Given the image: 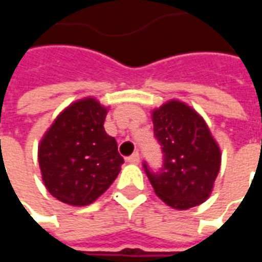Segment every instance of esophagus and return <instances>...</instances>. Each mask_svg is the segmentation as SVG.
I'll use <instances>...</instances> for the list:
<instances>
[{
    "label": "esophagus",
    "instance_id": "esophagus-1",
    "mask_svg": "<svg viewBox=\"0 0 262 262\" xmlns=\"http://www.w3.org/2000/svg\"><path fill=\"white\" fill-rule=\"evenodd\" d=\"M127 163H130V164H139L140 163V156L139 153H133L130 157H127Z\"/></svg>",
    "mask_w": 262,
    "mask_h": 262
}]
</instances>
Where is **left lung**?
<instances>
[{"label": "left lung", "instance_id": "left-lung-1", "mask_svg": "<svg viewBox=\"0 0 262 262\" xmlns=\"http://www.w3.org/2000/svg\"><path fill=\"white\" fill-rule=\"evenodd\" d=\"M154 137L161 146L163 165L147 174L156 195L168 206L187 210L209 198L220 170L219 144L196 111L168 101L151 112Z\"/></svg>", "mask_w": 262, "mask_h": 262}]
</instances>
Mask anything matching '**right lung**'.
Here are the masks:
<instances>
[{
	"label": "right lung",
	"mask_w": 262,
	"mask_h": 262,
	"mask_svg": "<svg viewBox=\"0 0 262 262\" xmlns=\"http://www.w3.org/2000/svg\"><path fill=\"white\" fill-rule=\"evenodd\" d=\"M108 108L95 98L75 101L54 119L39 144V165L48 191L73 206L97 201L125 161L103 122Z\"/></svg>",
	"instance_id": "right-lung-1"
}]
</instances>
